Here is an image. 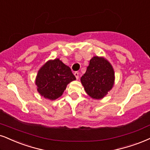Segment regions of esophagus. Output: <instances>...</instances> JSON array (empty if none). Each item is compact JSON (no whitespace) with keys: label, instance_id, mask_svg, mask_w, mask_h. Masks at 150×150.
I'll return each instance as SVG.
<instances>
[{"label":"esophagus","instance_id":"1","mask_svg":"<svg viewBox=\"0 0 150 150\" xmlns=\"http://www.w3.org/2000/svg\"><path fill=\"white\" fill-rule=\"evenodd\" d=\"M74 76H76V79H79V73L77 71L74 72Z\"/></svg>","mask_w":150,"mask_h":150}]
</instances>
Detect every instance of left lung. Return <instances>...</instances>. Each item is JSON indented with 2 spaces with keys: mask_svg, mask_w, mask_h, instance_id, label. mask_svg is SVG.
<instances>
[{
  "mask_svg": "<svg viewBox=\"0 0 150 150\" xmlns=\"http://www.w3.org/2000/svg\"><path fill=\"white\" fill-rule=\"evenodd\" d=\"M81 81L90 97L101 99L113 86V69L106 59L95 56L90 60L89 66Z\"/></svg>",
  "mask_w": 150,
  "mask_h": 150,
  "instance_id": "1",
  "label": "left lung"
}]
</instances>
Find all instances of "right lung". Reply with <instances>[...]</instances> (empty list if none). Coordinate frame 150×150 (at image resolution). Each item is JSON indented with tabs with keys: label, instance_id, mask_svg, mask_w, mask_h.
<instances>
[{
	"label": "right lung",
	"instance_id": "1",
	"mask_svg": "<svg viewBox=\"0 0 150 150\" xmlns=\"http://www.w3.org/2000/svg\"><path fill=\"white\" fill-rule=\"evenodd\" d=\"M74 80L71 69L58 58L48 61L39 70L35 83L40 95L54 100L62 95L67 85Z\"/></svg>",
	"mask_w": 150,
	"mask_h": 150
}]
</instances>
